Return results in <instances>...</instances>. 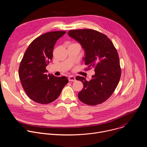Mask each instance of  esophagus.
Returning a JSON list of instances; mask_svg holds the SVG:
<instances>
[{"label": "esophagus", "instance_id": "1", "mask_svg": "<svg viewBox=\"0 0 147 147\" xmlns=\"http://www.w3.org/2000/svg\"><path fill=\"white\" fill-rule=\"evenodd\" d=\"M68 79H69V81L74 82V81H76V78H75V77H74V76H70L69 77Z\"/></svg>", "mask_w": 147, "mask_h": 147}]
</instances>
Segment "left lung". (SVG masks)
<instances>
[{
    "mask_svg": "<svg viewBox=\"0 0 147 147\" xmlns=\"http://www.w3.org/2000/svg\"><path fill=\"white\" fill-rule=\"evenodd\" d=\"M69 35L81 44L85 51L84 61L95 69V74L90 81L77 76L84 87L78 93L79 99L89 105H96L107 100L117 87L121 76L117 51L112 42L105 35L91 29L70 30Z\"/></svg>",
    "mask_w": 147,
    "mask_h": 147,
    "instance_id": "left-lung-1",
    "label": "left lung"
}]
</instances>
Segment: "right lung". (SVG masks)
Returning a JSON list of instances; mask_svg holds the SVG:
<instances>
[{
	"mask_svg": "<svg viewBox=\"0 0 147 147\" xmlns=\"http://www.w3.org/2000/svg\"><path fill=\"white\" fill-rule=\"evenodd\" d=\"M66 31H52L35 39L27 49L21 61L18 75L28 96L40 104L50 103L60 95L68 83L65 76L47 75L46 67L52 59L56 41Z\"/></svg>",
	"mask_w": 147,
	"mask_h": 147,
	"instance_id": "add662e5",
	"label": "right lung"
}]
</instances>
